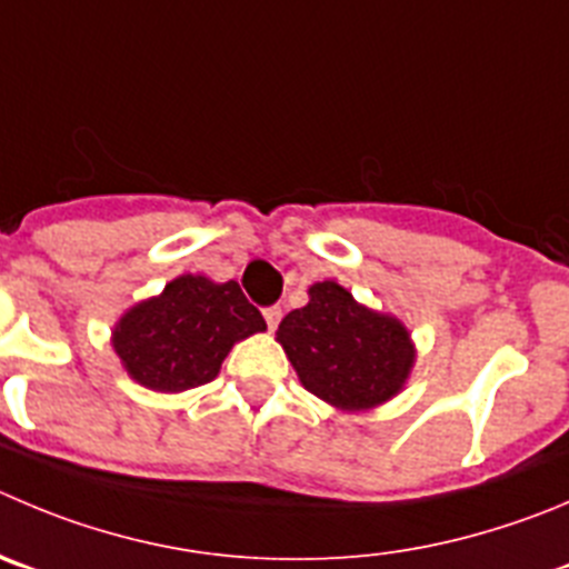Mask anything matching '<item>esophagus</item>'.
<instances>
[{
  "label": "esophagus",
  "instance_id": "1",
  "mask_svg": "<svg viewBox=\"0 0 569 569\" xmlns=\"http://www.w3.org/2000/svg\"><path fill=\"white\" fill-rule=\"evenodd\" d=\"M262 316H264V323H268V329H276V327H279V321H281V307L279 305L264 307Z\"/></svg>",
  "mask_w": 569,
  "mask_h": 569
}]
</instances>
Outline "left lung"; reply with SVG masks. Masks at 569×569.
<instances>
[{
  "label": "left lung",
  "mask_w": 569,
  "mask_h": 569,
  "mask_svg": "<svg viewBox=\"0 0 569 569\" xmlns=\"http://www.w3.org/2000/svg\"><path fill=\"white\" fill-rule=\"evenodd\" d=\"M284 346L301 386L340 410L391 399L413 366V343L397 318L371 312L335 281L310 288V305L281 318Z\"/></svg>",
  "instance_id": "left-lung-1"
}]
</instances>
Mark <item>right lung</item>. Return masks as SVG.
Listing matches in <instances>:
<instances>
[{
	"label": "right lung",
	"instance_id": "1",
	"mask_svg": "<svg viewBox=\"0 0 569 569\" xmlns=\"http://www.w3.org/2000/svg\"><path fill=\"white\" fill-rule=\"evenodd\" d=\"M262 329V312L237 281L214 284L187 273L122 316L113 349L144 388L178 393L214 380L231 346Z\"/></svg>",
	"mask_w": 569,
	"mask_h": 569
}]
</instances>
